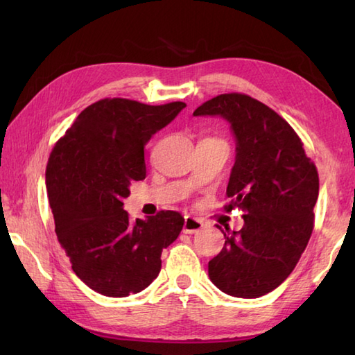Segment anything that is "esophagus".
<instances>
[{
  "mask_svg": "<svg viewBox=\"0 0 355 355\" xmlns=\"http://www.w3.org/2000/svg\"><path fill=\"white\" fill-rule=\"evenodd\" d=\"M202 225H205V223H202L201 220H197V218H193V216H186L183 232L184 233H197L202 229Z\"/></svg>",
  "mask_w": 355,
  "mask_h": 355,
  "instance_id": "1",
  "label": "esophagus"
}]
</instances>
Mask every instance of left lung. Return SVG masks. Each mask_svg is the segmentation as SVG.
<instances>
[{"mask_svg":"<svg viewBox=\"0 0 355 355\" xmlns=\"http://www.w3.org/2000/svg\"><path fill=\"white\" fill-rule=\"evenodd\" d=\"M193 116H218L236 141L227 210H244L239 232L225 227L209 277L223 293L254 299L277 288L296 267L310 241L319 175L299 135L267 105L250 96L214 97Z\"/></svg>","mask_w":355,"mask_h":355,"instance_id":"left-lung-1","label":"left lung"}]
</instances>
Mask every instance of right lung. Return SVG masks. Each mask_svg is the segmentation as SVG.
<instances>
[{"instance_id":"right-lung-1","label":"right lung","mask_w":355,"mask_h":355,"mask_svg":"<svg viewBox=\"0 0 355 355\" xmlns=\"http://www.w3.org/2000/svg\"><path fill=\"white\" fill-rule=\"evenodd\" d=\"M184 102L89 105L53 148L47 171L55 232L76 276L108 297L140 293L160 273L162 252L183 229L173 210L131 221L123 200L146 177L145 146Z\"/></svg>"}]
</instances>
